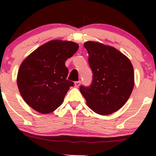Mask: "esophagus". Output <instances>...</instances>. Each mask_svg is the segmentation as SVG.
I'll use <instances>...</instances> for the list:
<instances>
[{"label":"esophagus","mask_w":156,"mask_h":156,"mask_svg":"<svg viewBox=\"0 0 156 156\" xmlns=\"http://www.w3.org/2000/svg\"><path fill=\"white\" fill-rule=\"evenodd\" d=\"M80 84H81V81H75V86L76 87H79Z\"/></svg>","instance_id":"34e87169"}]
</instances>
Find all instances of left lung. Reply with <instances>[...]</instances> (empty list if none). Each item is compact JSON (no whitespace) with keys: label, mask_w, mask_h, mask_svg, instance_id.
Returning <instances> with one entry per match:
<instances>
[{"label":"left lung","mask_w":156,"mask_h":156,"mask_svg":"<svg viewBox=\"0 0 156 156\" xmlns=\"http://www.w3.org/2000/svg\"><path fill=\"white\" fill-rule=\"evenodd\" d=\"M93 72L90 86L81 85L80 91L90 108L107 115L121 108L131 94L134 73L128 58L112 47L98 42L84 43Z\"/></svg>","instance_id":"left-lung-1"}]
</instances>
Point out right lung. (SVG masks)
Masks as SVG:
<instances>
[{"label":"right lung","mask_w":156,"mask_h":156,"mask_svg":"<svg viewBox=\"0 0 156 156\" xmlns=\"http://www.w3.org/2000/svg\"><path fill=\"white\" fill-rule=\"evenodd\" d=\"M72 41L53 40L44 44L20 66L17 85L26 103L42 114L52 112L63 102L74 82L66 79L65 62L78 50Z\"/></svg>","instance_id":"right-lung-1"}]
</instances>
